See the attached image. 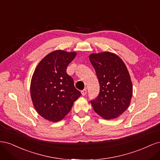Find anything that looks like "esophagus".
I'll return each instance as SVG.
<instances>
[{"instance_id":"obj_1","label":"esophagus","mask_w":160,"mask_h":160,"mask_svg":"<svg viewBox=\"0 0 160 160\" xmlns=\"http://www.w3.org/2000/svg\"><path fill=\"white\" fill-rule=\"evenodd\" d=\"M81 94L83 96H85L86 94H87V89H84L83 90L81 91Z\"/></svg>"}]
</instances>
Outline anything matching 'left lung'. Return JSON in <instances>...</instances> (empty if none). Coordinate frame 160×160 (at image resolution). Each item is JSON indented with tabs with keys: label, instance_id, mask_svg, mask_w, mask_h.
<instances>
[{
	"label": "left lung",
	"instance_id": "left-lung-1",
	"mask_svg": "<svg viewBox=\"0 0 160 160\" xmlns=\"http://www.w3.org/2000/svg\"><path fill=\"white\" fill-rule=\"evenodd\" d=\"M100 86L99 93L91 101L93 110L105 119H115L131 102L133 86L123 61L114 53L103 52L89 55Z\"/></svg>",
	"mask_w": 160,
	"mask_h": 160
}]
</instances>
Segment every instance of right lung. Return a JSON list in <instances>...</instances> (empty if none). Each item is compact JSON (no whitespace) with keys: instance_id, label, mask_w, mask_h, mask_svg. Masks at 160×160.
Masks as SVG:
<instances>
[{"instance_id":"1","label":"right lung","mask_w":160,"mask_h":160,"mask_svg":"<svg viewBox=\"0 0 160 160\" xmlns=\"http://www.w3.org/2000/svg\"><path fill=\"white\" fill-rule=\"evenodd\" d=\"M75 52L57 50L40 61L32 75L31 96L41 117L52 122L63 119L81 96L67 67L76 56Z\"/></svg>"}]
</instances>
